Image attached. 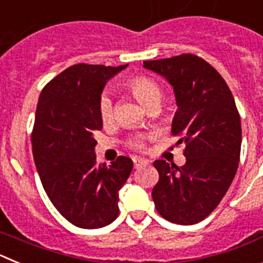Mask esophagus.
<instances>
[{
	"label": "esophagus",
	"mask_w": 263,
	"mask_h": 263,
	"mask_svg": "<svg viewBox=\"0 0 263 263\" xmlns=\"http://www.w3.org/2000/svg\"><path fill=\"white\" fill-rule=\"evenodd\" d=\"M133 163H134V167H136V168H138V167H142V166H146V164H148V160H146L145 158L134 157Z\"/></svg>",
	"instance_id": "obj_1"
}]
</instances>
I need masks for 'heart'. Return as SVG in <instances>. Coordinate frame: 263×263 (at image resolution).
<instances>
[{
	"label": "heart",
	"mask_w": 263,
	"mask_h": 263,
	"mask_svg": "<svg viewBox=\"0 0 263 263\" xmlns=\"http://www.w3.org/2000/svg\"><path fill=\"white\" fill-rule=\"evenodd\" d=\"M127 88L136 97L137 101L146 109L152 105H159L160 100H162V89L159 85L152 79L146 78V76H134L127 81ZM100 116L104 122H108L113 118V101L110 96L104 93L100 99L99 104ZM133 146L141 147L142 141L141 139H134Z\"/></svg>",
	"instance_id": "b5f03b06"
}]
</instances>
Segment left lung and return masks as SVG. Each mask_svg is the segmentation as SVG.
I'll return each mask as SVG.
<instances>
[{"mask_svg":"<svg viewBox=\"0 0 263 263\" xmlns=\"http://www.w3.org/2000/svg\"><path fill=\"white\" fill-rule=\"evenodd\" d=\"M167 80L178 110L171 133L185 143V164L159 159L152 196L159 215L192 225L210 216L231 187L241 152V120L233 95L211 64L191 53L143 62Z\"/></svg>","mask_w":263,"mask_h":263,"instance_id":"obj_1","label":"left lung"}]
</instances>
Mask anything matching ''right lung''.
Returning <instances> with one entry per match:
<instances>
[{
    "label": "right lung",
    "mask_w": 263,
    "mask_h": 263,
    "mask_svg": "<svg viewBox=\"0 0 263 263\" xmlns=\"http://www.w3.org/2000/svg\"><path fill=\"white\" fill-rule=\"evenodd\" d=\"M118 67L75 64L48 83L38 100L32 129V155L51 203L71 224L97 229L113 222L118 191L133 170V160L118 157L96 163L95 133L103 129L100 99Z\"/></svg>",
    "instance_id": "1"
}]
</instances>
